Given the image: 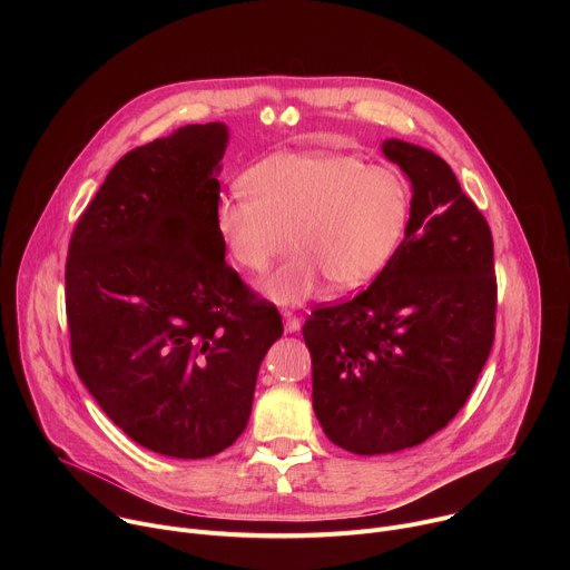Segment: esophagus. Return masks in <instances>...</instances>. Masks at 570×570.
<instances>
[{
    "instance_id": "1",
    "label": "esophagus",
    "mask_w": 570,
    "mask_h": 570,
    "mask_svg": "<svg viewBox=\"0 0 570 570\" xmlns=\"http://www.w3.org/2000/svg\"><path fill=\"white\" fill-rule=\"evenodd\" d=\"M282 317H284V330H286V334H295V332H299L302 322H299V317H297V315H293L291 311H284V313H282Z\"/></svg>"
}]
</instances>
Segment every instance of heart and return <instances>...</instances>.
<instances>
[{
  "instance_id": "heart-1",
  "label": "heart",
  "mask_w": 570,
  "mask_h": 570,
  "mask_svg": "<svg viewBox=\"0 0 570 570\" xmlns=\"http://www.w3.org/2000/svg\"><path fill=\"white\" fill-rule=\"evenodd\" d=\"M246 188L223 194L214 227L229 259L264 273L262 293L293 306L327 279L334 291L372 282L396 255L413 216V189L396 169L347 153H275L246 174Z\"/></svg>"
}]
</instances>
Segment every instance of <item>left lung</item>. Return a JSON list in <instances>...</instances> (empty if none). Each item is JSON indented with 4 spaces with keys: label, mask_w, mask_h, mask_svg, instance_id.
<instances>
[{
    "label": "left lung",
    "mask_w": 570,
    "mask_h": 570,
    "mask_svg": "<svg viewBox=\"0 0 570 570\" xmlns=\"http://www.w3.org/2000/svg\"><path fill=\"white\" fill-rule=\"evenodd\" d=\"M381 150L411 180L409 232L363 293L313 311L302 330L315 417L358 455L411 449L442 431L492 352L497 320L492 232L451 167L401 139Z\"/></svg>",
    "instance_id": "left-lung-1"
}]
</instances>
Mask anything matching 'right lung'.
<instances>
[{
    "instance_id": "right-lung-1",
    "label": "right lung",
    "mask_w": 570,
    "mask_h": 570,
    "mask_svg": "<svg viewBox=\"0 0 570 570\" xmlns=\"http://www.w3.org/2000/svg\"><path fill=\"white\" fill-rule=\"evenodd\" d=\"M227 126L126 153L78 218L65 268L73 367L137 444L198 460L236 442L284 327L225 264L214 227Z\"/></svg>"
}]
</instances>
